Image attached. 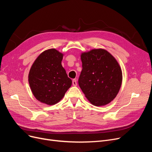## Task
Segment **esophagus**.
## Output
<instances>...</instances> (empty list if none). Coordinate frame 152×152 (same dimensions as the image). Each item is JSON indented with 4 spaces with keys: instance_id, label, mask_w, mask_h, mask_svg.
Returning <instances> with one entry per match:
<instances>
[{
    "instance_id": "34e87169",
    "label": "esophagus",
    "mask_w": 152,
    "mask_h": 152,
    "mask_svg": "<svg viewBox=\"0 0 152 152\" xmlns=\"http://www.w3.org/2000/svg\"><path fill=\"white\" fill-rule=\"evenodd\" d=\"M72 85L75 86H77V82H76V80H75V79H74V80H72Z\"/></svg>"
}]
</instances>
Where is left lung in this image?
<instances>
[{"label": "left lung", "mask_w": 152, "mask_h": 152, "mask_svg": "<svg viewBox=\"0 0 152 152\" xmlns=\"http://www.w3.org/2000/svg\"><path fill=\"white\" fill-rule=\"evenodd\" d=\"M83 69L78 84L89 102L96 106L109 104L121 86L122 70L114 57L104 49L81 55Z\"/></svg>", "instance_id": "obj_1"}]
</instances>
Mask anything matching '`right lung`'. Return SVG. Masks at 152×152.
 I'll list each match as a JSON object with an SVG mask.
<instances>
[{
  "label": "right lung",
  "mask_w": 152,
  "mask_h": 152,
  "mask_svg": "<svg viewBox=\"0 0 152 152\" xmlns=\"http://www.w3.org/2000/svg\"><path fill=\"white\" fill-rule=\"evenodd\" d=\"M63 55L55 49L43 51L32 64L28 75L31 90L39 101L53 105L71 87L72 81L61 65Z\"/></svg>",
  "instance_id": "obj_1"
}]
</instances>
